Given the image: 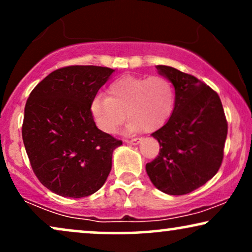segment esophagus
<instances>
[{
	"label": "esophagus",
	"mask_w": 252,
	"mask_h": 252,
	"mask_svg": "<svg viewBox=\"0 0 252 252\" xmlns=\"http://www.w3.org/2000/svg\"><path fill=\"white\" fill-rule=\"evenodd\" d=\"M141 141H142V138H132V139H130V141H126V143H128V144H131V145H138L139 143H141Z\"/></svg>",
	"instance_id": "obj_1"
}]
</instances>
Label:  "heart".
Instances as JSON below:
<instances>
[{
  "label": "heart",
  "instance_id": "1",
  "mask_svg": "<svg viewBox=\"0 0 252 252\" xmlns=\"http://www.w3.org/2000/svg\"><path fill=\"white\" fill-rule=\"evenodd\" d=\"M174 101L173 85L165 76L124 75L108 86L107 96L96 95L89 109L103 132H117L126 115L130 132L155 131L170 119Z\"/></svg>",
  "mask_w": 252,
  "mask_h": 252
}]
</instances>
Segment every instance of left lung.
Instances as JSON below:
<instances>
[{
	"mask_svg": "<svg viewBox=\"0 0 252 252\" xmlns=\"http://www.w3.org/2000/svg\"><path fill=\"white\" fill-rule=\"evenodd\" d=\"M157 69L174 86L176 101L167 122L151 135L160 150L146 173L161 192L184 195L218 173L228 123L220 96L205 82L170 66Z\"/></svg>",
	"mask_w": 252,
	"mask_h": 252,
	"instance_id": "left-lung-1",
	"label": "left lung"
}]
</instances>
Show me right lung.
Instances as JSON below:
<instances>
[{
	"mask_svg": "<svg viewBox=\"0 0 252 252\" xmlns=\"http://www.w3.org/2000/svg\"><path fill=\"white\" fill-rule=\"evenodd\" d=\"M113 72L67 66L50 73L29 95L22 137L34 174L51 192L84 197L106 183L122 142L97 129L89 106Z\"/></svg>",
	"mask_w": 252,
	"mask_h": 252,
	"instance_id": "1",
	"label": "right lung"
}]
</instances>
